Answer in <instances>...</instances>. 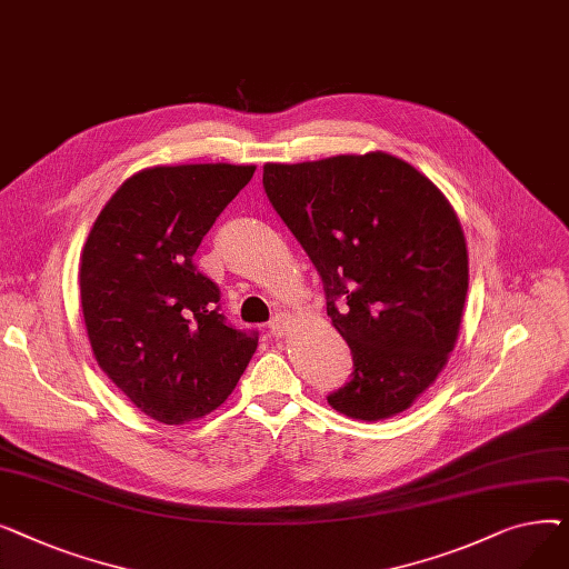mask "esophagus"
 Here are the masks:
<instances>
[{"label": "esophagus", "mask_w": 569, "mask_h": 569, "mask_svg": "<svg viewBox=\"0 0 569 569\" xmlns=\"http://www.w3.org/2000/svg\"><path fill=\"white\" fill-rule=\"evenodd\" d=\"M288 327V318L283 313H274V318L269 320V335L272 337H283Z\"/></svg>", "instance_id": "34e87169"}]
</instances>
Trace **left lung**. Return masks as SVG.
<instances>
[{
	"label": "left lung",
	"mask_w": 569,
	"mask_h": 569,
	"mask_svg": "<svg viewBox=\"0 0 569 569\" xmlns=\"http://www.w3.org/2000/svg\"><path fill=\"white\" fill-rule=\"evenodd\" d=\"M262 187L318 269L327 316L352 352L350 380L327 401L365 422L403 412L461 327L468 251L452 204L385 152L267 163Z\"/></svg>",
	"instance_id": "obj_1"
}]
</instances>
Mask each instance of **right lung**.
Returning <instances> with one entry per match:
<instances>
[{
    "mask_svg": "<svg viewBox=\"0 0 569 569\" xmlns=\"http://www.w3.org/2000/svg\"><path fill=\"white\" fill-rule=\"evenodd\" d=\"M256 166L147 168L114 191L89 232L80 300L99 367L144 415L184 425L217 410L258 348L221 313L193 262L202 237Z\"/></svg>",
    "mask_w": 569,
    "mask_h": 569,
    "instance_id": "add662e5",
    "label": "right lung"
}]
</instances>
